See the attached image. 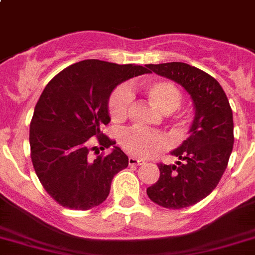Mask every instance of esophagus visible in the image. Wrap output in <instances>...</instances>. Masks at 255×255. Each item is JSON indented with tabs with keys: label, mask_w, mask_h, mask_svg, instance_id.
<instances>
[{
	"label": "esophagus",
	"mask_w": 255,
	"mask_h": 255,
	"mask_svg": "<svg viewBox=\"0 0 255 255\" xmlns=\"http://www.w3.org/2000/svg\"><path fill=\"white\" fill-rule=\"evenodd\" d=\"M128 163H129L130 165H140L144 163V160L138 159V158H135V157H129L128 158Z\"/></svg>",
	"instance_id": "obj_1"
}]
</instances>
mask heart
I'll return each mask as SVG.
<instances>
[{
    "label": "heart",
    "instance_id": "b5f03b06",
    "mask_svg": "<svg viewBox=\"0 0 255 255\" xmlns=\"http://www.w3.org/2000/svg\"><path fill=\"white\" fill-rule=\"evenodd\" d=\"M139 90L147 98L148 102L162 113L173 112L182 102V93L179 88L172 82L158 80L143 81ZM130 96L123 87L117 88L111 95L108 102V111L112 121L121 122L126 120L129 111ZM120 143L126 152L138 158H148L167 147V139L159 133L144 132L130 128L125 130L120 137Z\"/></svg>",
    "mask_w": 255,
    "mask_h": 255
}]
</instances>
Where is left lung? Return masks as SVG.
I'll list each match as a JSON object with an SVG mask.
<instances>
[{"mask_svg":"<svg viewBox=\"0 0 255 255\" xmlns=\"http://www.w3.org/2000/svg\"><path fill=\"white\" fill-rule=\"evenodd\" d=\"M148 72L169 78L190 96L194 118L189 135L170 154L175 164H158L159 179L147 188L150 201L169 209L193 206L212 193L233 149V112L218 81L183 62L147 65Z\"/></svg>","mask_w":255,"mask_h":255,"instance_id":"1","label":"left lung"}]
</instances>
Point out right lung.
<instances>
[{
  "label": "right lung",
  "instance_id": "right-lung-1",
  "mask_svg": "<svg viewBox=\"0 0 255 255\" xmlns=\"http://www.w3.org/2000/svg\"><path fill=\"white\" fill-rule=\"evenodd\" d=\"M148 73L143 66L86 59L65 68L42 92L29 125L34 172L47 193L61 206L87 211L107 199L113 177L128 167V157L102 133L111 121L108 101L125 81ZM108 156L88 157L90 137ZM96 148V147H93Z\"/></svg>",
  "mask_w": 255,
  "mask_h": 255
}]
</instances>
